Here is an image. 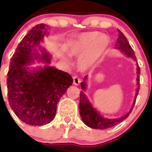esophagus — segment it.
I'll return each mask as SVG.
<instances>
[{
    "mask_svg": "<svg viewBox=\"0 0 152 152\" xmlns=\"http://www.w3.org/2000/svg\"><path fill=\"white\" fill-rule=\"evenodd\" d=\"M73 80H74V85H76V86L79 85L80 82H81V79H80V78L76 76H74V77H73Z\"/></svg>",
    "mask_w": 152,
    "mask_h": 152,
    "instance_id": "esophagus-1",
    "label": "esophagus"
}]
</instances>
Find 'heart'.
<instances>
[{"mask_svg": "<svg viewBox=\"0 0 152 152\" xmlns=\"http://www.w3.org/2000/svg\"><path fill=\"white\" fill-rule=\"evenodd\" d=\"M109 44V39L106 35H100L97 32L82 34L70 44L69 53L73 56H80L78 66L80 70L86 71L94 67ZM62 58L69 61V58L65 53L62 54Z\"/></svg>", "mask_w": 152, "mask_h": 152, "instance_id": "1", "label": "heart"}]
</instances>
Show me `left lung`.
I'll return each instance as SVG.
<instances>
[{"label":"left lung","mask_w":152,"mask_h":152,"mask_svg":"<svg viewBox=\"0 0 152 152\" xmlns=\"http://www.w3.org/2000/svg\"><path fill=\"white\" fill-rule=\"evenodd\" d=\"M118 38H117V43L116 44V48L117 49L120 50L122 53L126 54L127 56L131 57L134 59V61H137V58L135 56V53H134V50L129 43L127 38L126 36L124 35L123 33L121 31L118 30ZM137 92H136L135 95V99H134L133 106L131 108L127 114H126L124 116L122 117H120L118 118H106L102 116V115L97 112L96 109H94L92 107L91 104L88 102V99H87L83 91H81L80 93V103H79V109H80V116L82 118L83 123L88 126V127L92 129H104L110 128L115 126V125L118 124L120 122L123 121L124 120L129 116V114L132 112V109H133L134 104H135L136 99H137V96L139 94V74H140V69L139 66L137 64ZM87 78V76H85L83 82L81 83V87L83 90L86 89V80Z\"/></svg>","instance_id":"1"}]
</instances>
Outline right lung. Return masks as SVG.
Returning a JSON list of instances; mask_svg holds the SVG:
<instances>
[{"mask_svg":"<svg viewBox=\"0 0 152 152\" xmlns=\"http://www.w3.org/2000/svg\"><path fill=\"white\" fill-rule=\"evenodd\" d=\"M46 26L44 23L34 26L23 38L10 59L7 75L10 106L22 121L32 126H43L53 119L57 104L73 83L71 75L53 66L32 71L26 66L36 59L50 64L49 54L39 46Z\"/></svg>","mask_w":152,"mask_h":152,"instance_id":"obj_1","label":"right lung"}]
</instances>
